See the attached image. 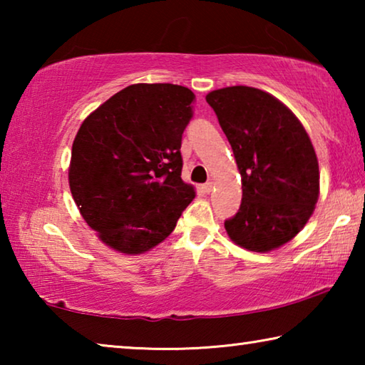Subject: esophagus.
I'll use <instances>...</instances> for the list:
<instances>
[{
    "label": "esophagus",
    "mask_w": 365,
    "mask_h": 365,
    "mask_svg": "<svg viewBox=\"0 0 365 365\" xmlns=\"http://www.w3.org/2000/svg\"><path fill=\"white\" fill-rule=\"evenodd\" d=\"M212 188H214V183L212 182H207V183L202 185V190H205V193H211Z\"/></svg>",
    "instance_id": "34e87169"
}]
</instances>
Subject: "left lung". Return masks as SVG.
I'll use <instances>...</instances> for the list:
<instances>
[{
  "instance_id": "1",
  "label": "left lung",
  "mask_w": 365,
  "mask_h": 365,
  "mask_svg": "<svg viewBox=\"0 0 365 365\" xmlns=\"http://www.w3.org/2000/svg\"><path fill=\"white\" fill-rule=\"evenodd\" d=\"M233 150L243 197L225 220L233 243L267 252L301 232L319 200V163L307 132L285 104L252 86L207 93Z\"/></svg>"
}]
</instances>
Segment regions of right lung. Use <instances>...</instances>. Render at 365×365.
I'll list each match as a JSON object with an SVG mask.
<instances>
[{
    "mask_svg": "<svg viewBox=\"0 0 365 365\" xmlns=\"http://www.w3.org/2000/svg\"><path fill=\"white\" fill-rule=\"evenodd\" d=\"M193 91L135 83L82 122L72 145L69 185L80 214L104 245L141 255L164 242L195 197L182 180V135Z\"/></svg>",
    "mask_w": 365,
    "mask_h": 365,
    "instance_id": "right-lung-1",
    "label": "right lung"
}]
</instances>
